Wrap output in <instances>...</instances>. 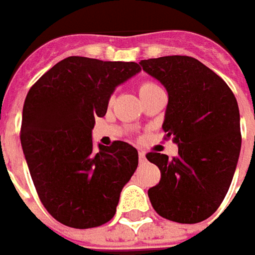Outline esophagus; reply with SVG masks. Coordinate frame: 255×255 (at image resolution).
<instances>
[{
    "instance_id": "esophagus-1",
    "label": "esophagus",
    "mask_w": 255,
    "mask_h": 255,
    "mask_svg": "<svg viewBox=\"0 0 255 255\" xmlns=\"http://www.w3.org/2000/svg\"><path fill=\"white\" fill-rule=\"evenodd\" d=\"M138 160H140V163H145V154H144V151H138Z\"/></svg>"
}]
</instances>
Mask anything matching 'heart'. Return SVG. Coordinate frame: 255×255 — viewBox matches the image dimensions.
Wrapping results in <instances>:
<instances>
[{"mask_svg":"<svg viewBox=\"0 0 255 255\" xmlns=\"http://www.w3.org/2000/svg\"><path fill=\"white\" fill-rule=\"evenodd\" d=\"M157 85L153 82H142L141 85H140V95H142V94H145V92H148L150 89H153V88H156Z\"/></svg>","mask_w":255,"mask_h":255,"instance_id":"1","label":"heart"}]
</instances>
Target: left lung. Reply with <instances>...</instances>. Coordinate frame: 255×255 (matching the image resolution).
I'll return each instance as SVG.
<instances>
[{"mask_svg":"<svg viewBox=\"0 0 255 255\" xmlns=\"http://www.w3.org/2000/svg\"><path fill=\"white\" fill-rule=\"evenodd\" d=\"M140 65L167 89L164 138L179 145L170 160L156 151L145 154L161 173L148 189L150 202L169 221L201 222L222 203L240 157L237 99L221 76L193 57L163 56Z\"/></svg>","mask_w":255,"mask_h":255,"instance_id":"1","label":"left lung"}]
</instances>
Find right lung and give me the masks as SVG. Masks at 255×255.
<instances>
[{
    "mask_svg": "<svg viewBox=\"0 0 255 255\" xmlns=\"http://www.w3.org/2000/svg\"><path fill=\"white\" fill-rule=\"evenodd\" d=\"M140 70L135 62L70 56L25 97L20 140L28 170L43 206L66 227L86 230L111 221L137 169L132 145L114 141L95 151L91 132L115 86Z\"/></svg>",
    "mask_w": 255,
    "mask_h": 255,
    "instance_id": "right-lung-1",
    "label": "right lung"
}]
</instances>
